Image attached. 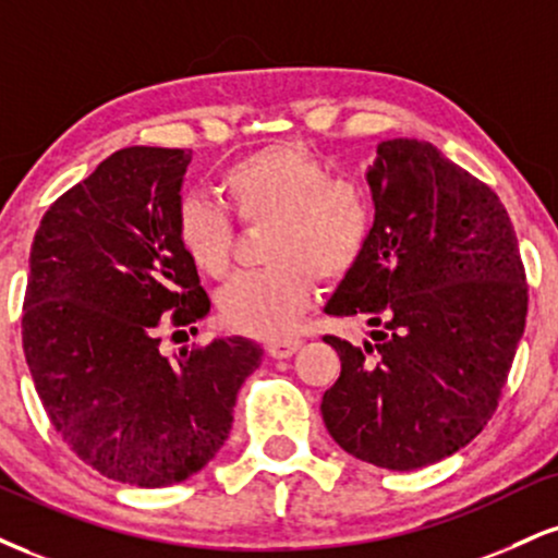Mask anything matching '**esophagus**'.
Returning a JSON list of instances; mask_svg holds the SVG:
<instances>
[{"label": "esophagus", "instance_id": "34e87169", "mask_svg": "<svg viewBox=\"0 0 558 558\" xmlns=\"http://www.w3.org/2000/svg\"><path fill=\"white\" fill-rule=\"evenodd\" d=\"M301 348V340L299 338H283V340H270L267 343V353L272 355V359H288V355H293Z\"/></svg>", "mask_w": 558, "mask_h": 558}]
</instances>
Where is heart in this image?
I'll use <instances>...</instances> for the list:
<instances>
[{
    "mask_svg": "<svg viewBox=\"0 0 558 558\" xmlns=\"http://www.w3.org/2000/svg\"><path fill=\"white\" fill-rule=\"evenodd\" d=\"M228 207L246 226H270L265 259L270 270L239 275L220 296L233 330L283 338L314 299V275L345 278L368 250L374 205L359 184L330 179L312 153L270 145L231 163L220 177ZM181 252L197 272L223 278L231 267L233 223L218 205L186 197L177 215Z\"/></svg>",
    "mask_w": 558,
    "mask_h": 558,
    "instance_id": "obj_1",
    "label": "heart"
}]
</instances>
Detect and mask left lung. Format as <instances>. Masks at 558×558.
<instances>
[{"label": "left lung", "instance_id": "left-lung-1", "mask_svg": "<svg viewBox=\"0 0 558 558\" xmlns=\"http://www.w3.org/2000/svg\"><path fill=\"white\" fill-rule=\"evenodd\" d=\"M374 233L325 312L364 319L372 343L325 335L340 377L327 432L353 458L415 471L483 432L527 317L512 220L483 181L424 140H385L366 171Z\"/></svg>", "mask_w": 558, "mask_h": 558}]
</instances>
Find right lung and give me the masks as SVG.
I'll return each mask as SVG.
<instances>
[{"instance_id":"right-lung-1","label":"right lung","mask_w":558,"mask_h":558,"mask_svg":"<svg viewBox=\"0 0 558 558\" xmlns=\"http://www.w3.org/2000/svg\"><path fill=\"white\" fill-rule=\"evenodd\" d=\"M192 150L124 147L46 210L31 246L23 351L46 415L106 478L160 488L203 471L228 439L246 338H215L169 361L158 325L210 312L181 252L177 215Z\"/></svg>"}]
</instances>
